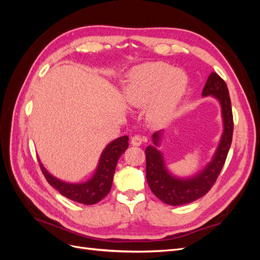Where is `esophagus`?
Wrapping results in <instances>:
<instances>
[{
	"label": "esophagus",
	"mask_w": 260,
	"mask_h": 260,
	"mask_svg": "<svg viewBox=\"0 0 260 260\" xmlns=\"http://www.w3.org/2000/svg\"><path fill=\"white\" fill-rule=\"evenodd\" d=\"M144 141H145L144 137H141L140 135H135L132 137L131 143H132V145H134V146H140Z\"/></svg>",
	"instance_id": "1"
}]
</instances>
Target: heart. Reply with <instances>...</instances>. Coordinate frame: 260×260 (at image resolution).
<instances>
[{
    "instance_id": "1",
    "label": "heart",
    "mask_w": 260,
    "mask_h": 260,
    "mask_svg": "<svg viewBox=\"0 0 260 260\" xmlns=\"http://www.w3.org/2000/svg\"><path fill=\"white\" fill-rule=\"evenodd\" d=\"M189 79L180 69L164 62H147L131 71L124 96L132 107L147 108V118L154 125H164L174 118L183 99Z\"/></svg>"
}]
</instances>
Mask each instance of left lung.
<instances>
[{"label":"left lung","mask_w":260,"mask_h":260,"mask_svg":"<svg viewBox=\"0 0 260 260\" xmlns=\"http://www.w3.org/2000/svg\"><path fill=\"white\" fill-rule=\"evenodd\" d=\"M212 96L221 107L223 132L214 155L206 167L192 176L179 178L170 172L165 164L163 153L158 150L163 132H155L152 140L154 145H148L146 155V180L152 192L159 200L170 206H182L198 200L211 189L222 170L233 141L234 119L228 87L215 73L208 77L202 90V97Z\"/></svg>","instance_id":"left-lung-1"}]
</instances>
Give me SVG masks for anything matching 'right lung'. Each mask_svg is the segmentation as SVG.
<instances>
[{
	"label": "right lung",
	"mask_w": 260,
	"mask_h": 260,
	"mask_svg": "<svg viewBox=\"0 0 260 260\" xmlns=\"http://www.w3.org/2000/svg\"><path fill=\"white\" fill-rule=\"evenodd\" d=\"M127 147H128V136H121L110 142L104 148L99 157L95 173L89 180L80 183H70L60 180L48 172L40 159L39 164L49 184L60 192V194L82 204H95L106 197L112 189L116 165Z\"/></svg>",
	"instance_id": "add662e5"
}]
</instances>
